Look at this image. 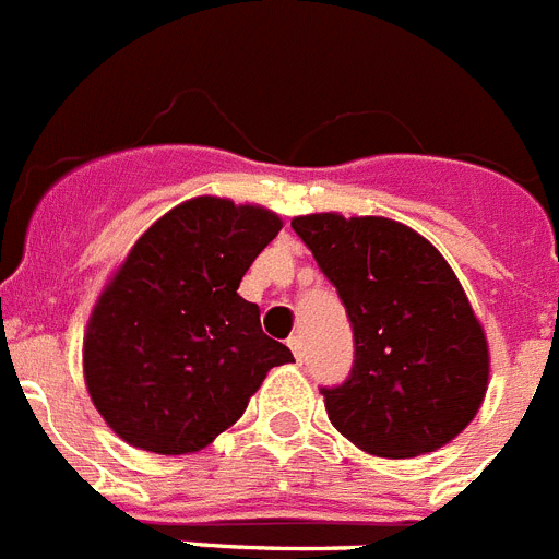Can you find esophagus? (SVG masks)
Wrapping results in <instances>:
<instances>
[{"label": "esophagus", "mask_w": 559, "mask_h": 559, "mask_svg": "<svg viewBox=\"0 0 559 559\" xmlns=\"http://www.w3.org/2000/svg\"><path fill=\"white\" fill-rule=\"evenodd\" d=\"M288 347H290V353L297 356V361H302V356H305L302 336H297V333H294V336H288Z\"/></svg>", "instance_id": "esophagus-1"}]
</instances>
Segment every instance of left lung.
Wrapping results in <instances>:
<instances>
[{
	"label": "left lung",
	"mask_w": 559,
	"mask_h": 559,
	"mask_svg": "<svg viewBox=\"0 0 559 559\" xmlns=\"http://www.w3.org/2000/svg\"><path fill=\"white\" fill-rule=\"evenodd\" d=\"M311 248L353 325V370L322 388L333 427L359 450L416 457L450 443L484 404L489 345L438 248L388 217L305 214Z\"/></svg>",
	"instance_id": "left-lung-1"
}]
</instances>
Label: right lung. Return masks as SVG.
Listing matches in <instances>:
<instances>
[{
  "instance_id": "obj_1",
  "label": "right lung",
  "mask_w": 559,
  "mask_h": 559,
  "mask_svg": "<svg viewBox=\"0 0 559 559\" xmlns=\"http://www.w3.org/2000/svg\"><path fill=\"white\" fill-rule=\"evenodd\" d=\"M280 214L192 198L138 237L90 313L84 381L118 438L198 452L246 413L271 367L294 361L237 294Z\"/></svg>"
}]
</instances>
